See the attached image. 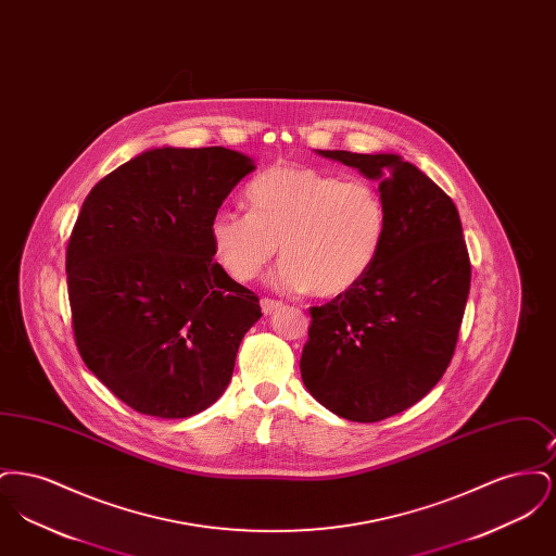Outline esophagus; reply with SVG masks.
I'll use <instances>...</instances> for the list:
<instances>
[{
  "mask_svg": "<svg viewBox=\"0 0 556 556\" xmlns=\"http://www.w3.org/2000/svg\"><path fill=\"white\" fill-rule=\"evenodd\" d=\"M261 308H263V313H265V315H270V313H275V311L283 308V302H279V300H270V298H263V300H261Z\"/></svg>",
  "mask_w": 556,
  "mask_h": 556,
  "instance_id": "34e87169",
  "label": "esophagus"
}]
</instances>
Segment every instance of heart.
<instances>
[{"mask_svg":"<svg viewBox=\"0 0 556 556\" xmlns=\"http://www.w3.org/2000/svg\"><path fill=\"white\" fill-rule=\"evenodd\" d=\"M243 198L248 212L223 208L208 227L216 261L239 283L256 279L281 245V288L336 298L356 288L381 254L388 211L370 184L315 166H273Z\"/></svg>","mask_w":556,"mask_h":556,"instance_id":"1","label":"heart"}]
</instances>
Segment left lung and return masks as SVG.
<instances>
[{"instance_id":"1","label":"left lung","mask_w":556,"mask_h":556,"mask_svg":"<svg viewBox=\"0 0 556 556\" xmlns=\"http://www.w3.org/2000/svg\"><path fill=\"white\" fill-rule=\"evenodd\" d=\"M317 152L379 179L388 233L356 288L311 308L300 372L325 408L375 424L427 396L448 369L471 261L454 202L415 164L396 154Z\"/></svg>"}]
</instances>
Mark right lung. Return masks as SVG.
Instances as JSON below:
<instances>
[{
    "instance_id": "obj_1",
    "label": "right lung",
    "mask_w": 556,
    "mask_h": 556,
    "mask_svg": "<svg viewBox=\"0 0 556 556\" xmlns=\"http://www.w3.org/2000/svg\"><path fill=\"white\" fill-rule=\"evenodd\" d=\"M254 162L156 148L89 191L66 245L80 358L132 410L186 419L231 381L258 295L214 263L212 216Z\"/></svg>"
}]
</instances>
